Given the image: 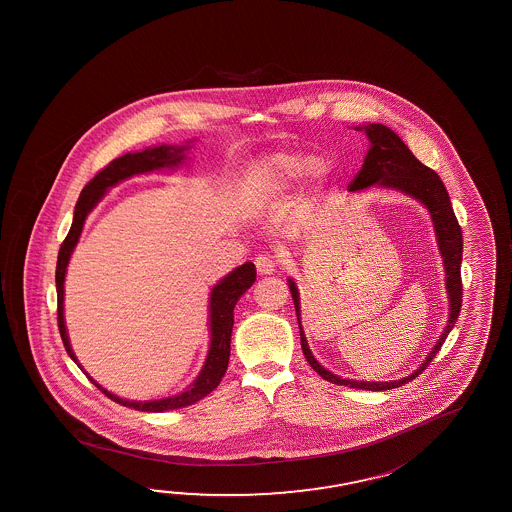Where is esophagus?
Wrapping results in <instances>:
<instances>
[{"label": "esophagus", "instance_id": "obj_1", "mask_svg": "<svg viewBox=\"0 0 512 512\" xmlns=\"http://www.w3.org/2000/svg\"><path fill=\"white\" fill-rule=\"evenodd\" d=\"M277 264L279 262L270 253H261L259 257H255V266L261 275H271L273 271L277 270Z\"/></svg>", "mask_w": 512, "mask_h": 512}]
</instances>
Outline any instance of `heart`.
Here are the masks:
<instances>
[{"label": "heart", "mask_w": 512, "mask_h": 512, "mask_svg": "<svg viewBox=\"0 0 512 512\" xmlns=\"http://www.w3.org/2000/svg\"><path fill=\"white\" fill-rule=\"evenodd\" d=\"M306 174L319 181L326 174V164L319 157L309 159L304 152L282 150L264 155L251 164L246 186L253 203L271 206L279 203L291 186Z\"/></svg>", "instance_id": "obj_1"}]
</instances>
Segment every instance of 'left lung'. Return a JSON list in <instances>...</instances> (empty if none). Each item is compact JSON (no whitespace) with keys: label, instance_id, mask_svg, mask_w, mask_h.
Returning a JSON list of instances; mask_svg holds the SVG:
<instances>
[{"label":"left lung","instance_id":"obj_1","mask_svg":"<svg viewBox=\"0 0 512 512\" xmlns=\"http://www.w3.org/2000/svg\"><path fill=\"white\" fill-rule=\"evenodd\" d=\"M357 130H366L371 145H369L360 172L349 184V192H358V190H364V188H369L373 184L395 188V190H400V192L418 199L431 213L436 241H438L442 259H444L445 275H447L445 277V280H447L445 288H447V295H449V320H447L444 333H442L440 340L434 344L433 351L427 355L424 364L418 367L415 373H411L409 377L393 380V382H364V380L340 378L333 375L326 367L320 366L315 357L311 355L304 329L300 326L299 290H297L293 280H288V284H290L291 297L295 302V311H297V319H299L300 346H302V353L308 360L309 366L313 367L324 380H328L331 384H337V386L355 387V389H367V391H386V389L404 386L407 382H411L413 378L418 377L424 369H427L434 355L442 348L449 331L454 328V324L458 320L460 309H462L463 293L462 275H460L463 250L462 228L456 221L451 199H449V193L445 190L442 179L438 177L434 170L420 163L413 152L405 146L404 141L391 128L378 125V123L377 125L371 123V125L362 126V128L358 126Z\"/></svg>","mask_w":512,"mask_h":512}]
</instances>
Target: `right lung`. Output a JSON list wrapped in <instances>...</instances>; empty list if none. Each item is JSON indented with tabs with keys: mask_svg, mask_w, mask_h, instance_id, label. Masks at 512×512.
I'll list each match as a JSON object with an SVG mask.
<instances>
[{
	"mask_svg": "<svg viewBox=\"0 0 512 512\" xmlns=\"http://www.w3.org/2000/svg\"><path fill=\"white\" fill-rule=\"evenodd\" d=\"M190 148H192L190 145H161L155 146V148H146L143 152L121 155L108 166H105L101 172H97L94 179H90V183H87V186L83 188V192L79 195L76 210H74V221L70 226V232H68L65 241L59 248L58 266H56L59 333H61L63 346L67 349L68 357L72 358L78 366V358L70 348L67 328H65V317H63L65 290H63V284H65V273H67L70 255L78 244L79 235L83 232V224H85L88 213L92 212L94 206L103 199V195L108 192V188L116 186L117 183L125 181L132 175L146 174V172H154V170H161V168H175V166L183 163L186 159L184 154ZM255 277H257V271H255L253 262H246L239 268H235L232 273H228L224 279L219 280L213 286L212 293H210V333H212V342H210L208 358L204 362L199 377L195 378L193 384L186 387V391H183L181 395L168 396V398H161V400H150V402L123 400L119 396L112 395L105 387L99 386L94 378L88 377L87 371H83V373L110 400L125 405V407H130V409H135V411L163 413V411H170V409H179V407L195 404L197 400L210 395L213 389L221 384L222 377L228 369V360H230L233 308H235L237 300L244 295V291L251 288V284L255 282Z\"/></svg>",
	"mask_w": 512,
	"mask_h": 512,
	"instance_id": "obj_1",
	"label": "right lung"
}]
</instances>
